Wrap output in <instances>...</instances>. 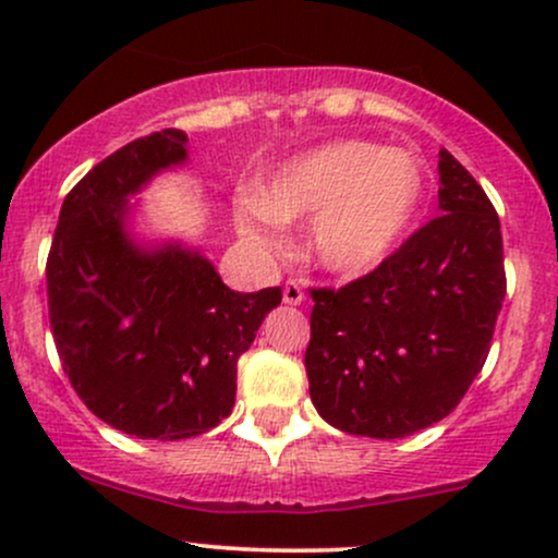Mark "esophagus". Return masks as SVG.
<instances>
[{
  "instance_id": "1",
  "label": "esophagus",
  "mask_w": 558,
  "mask_h": 558,
  "mask_svg": "<svg viewBox=\"0 0 558 558\" xmlns=\"http://www.w3.org/2000/svg\"><path fill=\"white\" fill-rule=\"evenodd\" d=\"M283 301L291 306H299L301 301H304V288L296 280H288L286 288H283Z\"/></svg>"
}]
</instances>
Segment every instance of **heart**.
Instances as JSON below:
<instances>
[{"label": "heart", "mask_w": 558, "mask_h": 558, "mask_svg": "<svg viewBox=\"0 0 558 558\" xmlns=\"http://www.w3.org/2000/svg\"><path fill=\"white\" fill-rule=\"evenodd\" d=\"M427 194L412 151L338 138L286 159L239 204L241 235L275 248L280 222L306 220V254L332 275L373 272L412 233Z\"/></svg>", "instance_id": "obj_1"}]
</instances>
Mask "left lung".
<instances>
[{
	"label": "left lung",
	"mask_w": 558,
	"mask_h": 558,
	"mask_svg": "<svg viewBox=\"0 0 558 558\" xmlns=\"http://www.w3.org/2000/svg\"><path fill=\"white\" fill-rule=\"evenodd\" d=\"M438 215L373 272L312 288L304 367L319 417L367 438H403L464 399L506 296L501 222L483 185L440 149Z\"/></svg>",
	"instance_id": "1"
}]
</instances>
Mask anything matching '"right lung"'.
<instances>
[{"instance_id":"1","label":"right lung","mask_w":558,"mask_h":558,"mask_svg":"<svg viewBox=\"0 0 558 558\" xmlns=\"http://www.w3.org/2000/svg\"><path fill=\"white\" fill-rule=\"evenodd\" d=\"M178 128L101 159L65 196L47 259L49 323L81 401L114 430L181 440L233 412L235 367L280 288L230 291L213 262L181 241L141 243L136 196L189 159Z\"/></svg>"}]
</instances>
